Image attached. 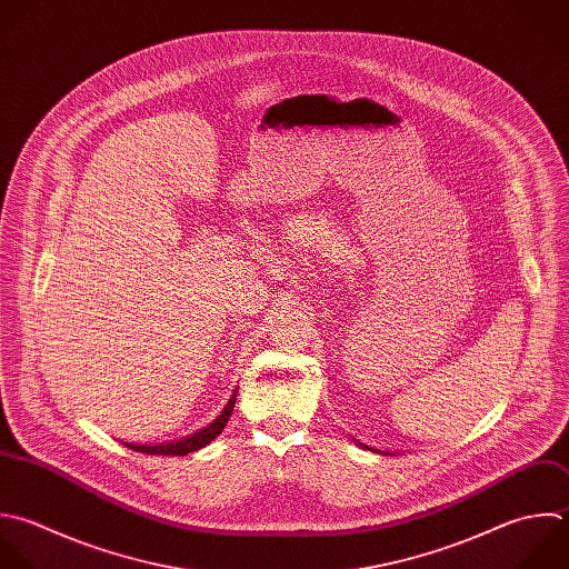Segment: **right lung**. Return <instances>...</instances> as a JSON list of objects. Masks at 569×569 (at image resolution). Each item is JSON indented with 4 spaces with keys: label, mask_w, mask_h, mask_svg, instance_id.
Wrapping results in <instances>:
<instances>
[{
    "label": "right lung",
    "mask_w": 569,
    "mask_h": 569,
    "mask_svg": "<svg viewBox=\"0 0 569 569\" xmlns=\"http://www.w3.org/2000/svg\"><path fill=\"white\" fill-rule=\"evenodd\" d=\"M234 399H237V392H232V397L226 403L223 412L208 428H203V430H199V432H194V435H190V437H186L181 441H172V443H163V446H134V443H123V446L134 450V452H141V455H163V457H168V455L170 457H183V455L197 452V450L206 448L210 441H214L221 435V430L226 428V423H228V419L232 415Z\"/></svg>",
    "instance_id": "right-lung-1"
}]
</instances>
